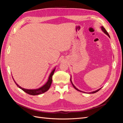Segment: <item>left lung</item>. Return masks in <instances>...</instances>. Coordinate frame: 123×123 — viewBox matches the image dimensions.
I'll return each mask as SVG.
<instances>
[{
  "mask_svg": "<svg viewBox=\"0 0 123 123\" xmlns=\"http://www.w3.org/2000/svg\"><path fill=\"white\" fill-rule=\"evenodd\" d=\"M101 29H102V31L104 32V33H105V34H106V35H107L109 37H110V36H109V34H108V33L107 32V31L106 30V29H105V28H104L103 27V26H102V27H101ZM70 81H71V83H72V85H73V87L74 88H75V89H76V90H77V91H80V92H81V91H80V90H79V89H77L76 87H75V86H74L73 84V83H72V81H71V79H70ZM100 89H101V88H100V89H98V90H96V91H93V92H90V93H96V92H98L99 90H100Z\"/></svg>",
  "mask_w": 123,
  "mask_h": 123,
  "instance_id": "8db88e82",
  "label": "left lung"
}]
</instances>
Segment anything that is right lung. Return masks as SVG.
<instances>
[{
    "label": "right lung",
    "mask_w": 123,
    "mask_h": 123,
    "mask_svg": "<svg viewBox=\"0 0 123 123\" xmlns=\"http://www.w3.org/2000/svg\"><path fill=\"white\" fill-rule=\"evenodd\" d=\"M55 68L54 69V70L51 72V74H50L49 79H48V80L47 82L46 83V84H44L43 86H42V87H40L38 89H26L25 88H23L21 87L20 86H19L16 82L14 80V79L13 78V79L15 83L17 86L18 87H19L20 89H21V90H23L24 91H25V93H27L30 94V95H38L40 94H42L44 92H45L46 91H47L50 88L52 82V76L53 75V74L54 73Z\"/></svg>",
    "instance_id": "1"
}]
</instances>
